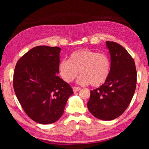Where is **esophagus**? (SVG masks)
<instances>
[{"mask_svg":"<svg viewBox=\"0 0 149 149\" xmlns=\"http://www.w3.org/2000/svg\"><path fill=\"white\" fill-rule=\"evenodd\" d=\"M81 89V88L79 87H73V91H74V93H76L77 91H79Z\"/></svg>","mask_w":149,"mask_h":149,"instance_id":"1","label":"esophagus"}]
</instances>
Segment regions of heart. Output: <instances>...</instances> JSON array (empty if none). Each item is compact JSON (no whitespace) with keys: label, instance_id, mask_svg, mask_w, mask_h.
<instances>
[{"label":"heart","instance_id":"obj_1","mask_svg":"<svg viewBox=\"0 0 149 149\" xmlns=\"http://www.w3.org/2000/svg\"><path fill=\"white\" fill-rule=\"evenodd\" d=\"M59 74L66 83L73 81L78 74L80 85L99 87L107 80L110 72V61L104 53L83 49L72 52L69 59L60 60L58 66Z\"/></svg>","mask_w":149,"mask_h":149}]
</instances>
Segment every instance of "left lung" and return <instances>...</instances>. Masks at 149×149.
<instances>
[{
    "mask_svg": "<svg viewBox=\"0 0 149 149\" xmlns=\"http://www.w3.org/2000/svg\"><path fill=\"white\" fill-rule=\"evenodd\" d=\"M110 55V72L98 89L91 91L87 102L89 112L98 119L109 121L122 115L129 106L137 84L135 62L124 48L106 42Z\"/></svg>",
    "mask_w": 149,
    "mask_h": 149,
    "instance_id": "obj_1",
    "label": "left lung"
}]
</instances>
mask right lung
Wrapping results in <instances>:
<instances>
[{
  "label": "right lung",
  "instance_id": "add662e5",
  "mask_svg": "<svg viewBox=\"0 0 149 149\" xmlns=\"http://www.w3.org/2000/svg\"><path fill=\"white\" fill-rule=\"evenodd\" d=\"M61 49L37 46L16 65L13 85L17 99L27 115L41 124L52 123L64 113L72 87L57 75Z\"/></svg>",
  "mask_w": 149,
  "mask_h": 149
}]
</instances>
